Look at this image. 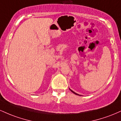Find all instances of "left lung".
Masks as SVG:
<instances>
[{
  "label": "left lung",
  "mask_w": 121,
  "mask_h": 121,
  "mask_svg": "<svg viewBox=\"0 0 121 121\" xmlns=\"http://www.w3.org/2000/svg\"><path fill=\"white\" fill-rule=\"evenodd\" d=\"M69 90H70V91H71L72 93H74V94H76V95H80V94H78L76 93H75V92H74V91H72V90H71V89H70V88H69Z\"/></svg>",
  "instance_id": "obj_1"
}]
</instances>
